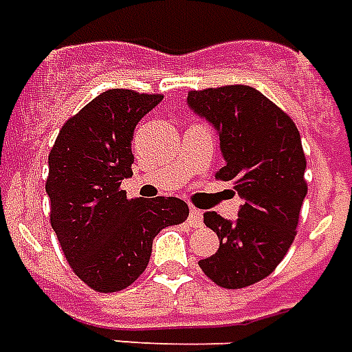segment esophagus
Segmentation results:
<instances>
[{"instance_id": "esophagus-1", "label": "esophagus", "mask_w": 352, "mask_h": 352, "mask_svg": "<svg viewBox=\"0 0 352 352\" xmlns=\"http://www.w3.org/2000/svg\"><path fill=\"white\" fill-rule=\"evenodd\" d=\"M188 221H190L192 227H199V225H203V212H201L199 208H190Z\"/></svg>"}]
</instances>
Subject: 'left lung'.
Here are the masks:
<instances>
[{
	"mask_svg": "<svg viewBox=\"0 0 352 352\" xmlns=\"http://www.w3.org/2000/svg\"><path fill=\"white\" fill-rule=\"evenodd\" d=\"M188 104L218 129L225 166L216 179L243 197L234 223L205 212L219 249L199 267L221 288H248L275 272L297 234L308 190L301 134L280 107L245 85L190 90Z\"/></svg>",
	"mask_w": 352,
	"mask_h": 352,
	"instance_id": "1",
	"label": "left lung"
}]
</instances>
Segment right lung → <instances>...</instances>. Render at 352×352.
I'll return each instance as SVG.
<instances>
[{
    "label": "right lung",
    "mask_w": 352,
    "mask_h": 352,
    "mask_svg": "<svg viewBox=\"0 0 352 352\" xmlns=\"http://www.w3.org/2000/svg\"><path fill=\"white\" fill-rule=\"evenodd\" d=\"M162 94L112 88L66 120L50 151V221L74 273L99 294L120 292L146 272L153 238L188 218L177 197L129 199L134 127Z\"/></svg>",
    "instance_id": "add662e5"
}]
</instances>
